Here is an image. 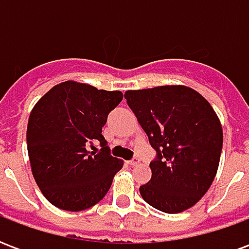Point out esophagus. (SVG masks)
<instances>
[{
	"label": "esophagus",
	"mask_w": 249,
	"mask_h": 249,
	"mask_svg": "<svg viewBox=\"0 0 249 249\" xmlns=\"http://www.w3.org/2000/svg\"><path fill=\"white\" fill-rule=\"evenodd\" d=\"M129 165H137L139 162H140V159L139 157H133L132 160H129V161H126Z\"/></svg>",
	"instance_id": "34e87169"
}]
</instances>
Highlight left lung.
Wrapping results in <instances>:
<instances>
[{
    "instance_id": "1",
    "label": "left lung",
    "mask_w": 249,
    "mask_h": 249,
    "mask_svg": "<svg viewBox=\"0 0 249 249\" xmlns=\"http://www.w3.org/2000/svg\"><path fill=\"white\" fill-rule=\"evenodd\" d=\"M124 96L157 153L141 197L165 213L193 207L219 168L223 129L213 108L184 85L126 90Z\"/></svg>"
}]
</instances>
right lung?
Instances as JSON below:
<instances>
[{"mask_svg":"<svg viewBox=\"0 0 249 249\" xmlns=\"http://www.w3.org/2000/svg\"><path fill=\"white\" fill-rule=\"evenodd\" d=\"M121 100L120 90L65 81L52 88L32 109L26 130L32 173L54 207L84 211L109 191L123 160L110 156L101 132L109 112Z\"/></svg>","mask_w":249,"mask_h":249,"instance_id":"obj_1","label":"right lung"}]
</instances>
